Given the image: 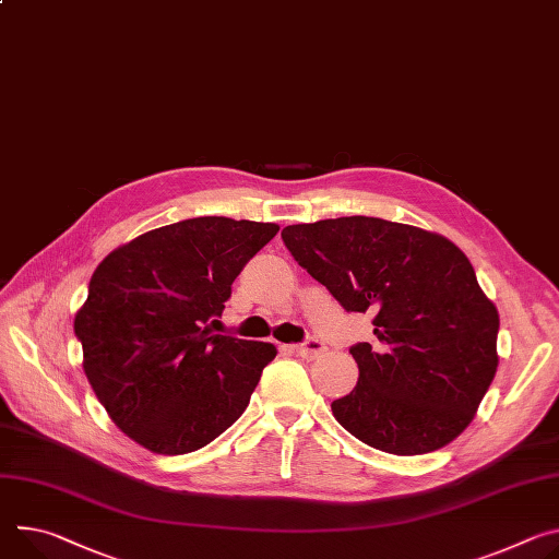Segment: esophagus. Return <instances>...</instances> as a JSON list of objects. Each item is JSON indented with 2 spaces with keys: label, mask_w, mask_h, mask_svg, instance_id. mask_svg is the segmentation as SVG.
I'll return each instance as SVG.
<instances>
[{
  "label": "esophagus",
  "mask_w": 559,
  "mask_h": 559,
  "mask_svg": "<svg viewBox=\"0 0 559 559\" xmlns=\"http://www.w3.org/2000/svg\"><path fill=\"white\" fill-rule=\"evenodd\" d=\"M294 352L300 354V357H306V359H317L319 354L325 352V343L319 341V338H308L306 343L294 345Z\"/></svg>",
  "instance_id": "1"
}]
</instances>
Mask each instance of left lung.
I'll use <instances>...</instances> for the list:
<instances>
[{"mask_svg":"<svg viewBox=\"0 0 559 559\" xmlns=\"http://www.w3.org/2000/svg\"><path fill=\"white\" fill-rule=\"evenodd\" d=\"M296 263L347 312H372L377 345L357 343L354 390L336 421L390 454H424L460 437L497 372L499 314L466 253L441 234L347 216L281 231Z\"/></svg>","mask_w":559,"mask_h":559,"instance_id":"obj_1","label":"left lung"}]
</instances>
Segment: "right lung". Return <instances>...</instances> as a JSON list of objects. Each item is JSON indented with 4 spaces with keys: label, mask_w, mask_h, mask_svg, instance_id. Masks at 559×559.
<instances>
[{
    "label": "right lung",
    "mask_w": 559,
    "mask_h": 559,
    "mask_svg": "<svg viewBox=\"0 0 559 559\" xmlns=\"http://www.w3.org/2000/svg\"><path fill=\"white\" fill-rule=\"evenodd\" d=\"M276 231L189 218L120 245L95 267L73 323L82 368L111 421L142 448L193 452L245 413L276 347L214 334L209 321Z\"/></svg>",
    "instance_id": "obj_1"
}]
</instances>
